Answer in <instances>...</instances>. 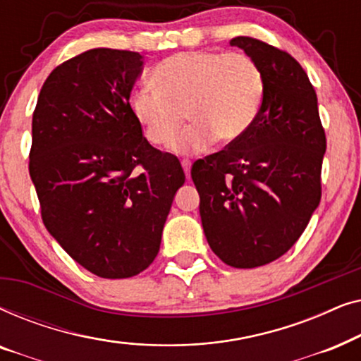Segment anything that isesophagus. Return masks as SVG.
<instances>
[{
	"mask_svg": "<svg viewBox=\"0 0 361 361\" xmlns=\"http://www.w3.org/2000/svg\"><path fill=\"white\" fill-rule=\"evenodd\" d=\"M182 167H184L187 179H190V162L189 161H182Z\"/></svg>",
	"mask_w": 361,
	"mask_h": 361,
	"instance_id": "obj_1",
	"label": "esophagus"
}]
</instances>
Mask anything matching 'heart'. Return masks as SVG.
Instances as JSON below:
<instances>
[{"label":"heart","instance_id":"heart-1","mask_svg":"<svg viewBox=\"0 0 361 361\" xmlns=\"http://www.w3.org/2000/svg\"><path fill=\"white\" fill-rule=\"evenodd\" d=\"M154 85L136 88L130 110L154 146H171L185 118L192 125L177 140L179 154L200 152L216 140L238 141L253 125L264 97V77L246 54L180 52L157 63Z\"/></svg>","mask_w":361,"mask_h":361}]
</instances>
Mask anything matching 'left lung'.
Here are the masks:
<instances>
[{
    "instance_id": "left-lung-1",
    "label": "left lung",
    "mask_w": 361,
    "mask_h": 361,
    "mask_svg": "<svg viewBox=\"0 0 361 361\" xmlns=\"http://www.w3.org/2000/svg\"><path fill=\"white\" fill-rule=\"evenodd\" d=\"M258 63L264 97L248 131L192 166L210 248L233 268H258L283 256L320 202L325 133L307 73L288 52L235 37Z\"/></svg>"
}]
</instances>
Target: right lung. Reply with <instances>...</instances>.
<instances>
[{"label":"right lung","instance_id":"obj_1","mask_svg":"<svg viewBox=\"0 0 361 361\" xmlns=\"http://www.w3.org/2000/svg\"><path fill=\"white\" fill-rule=\"evenodd\" d=\"M145 62L98 47L51 72L32 115L29 174L54 240L105 279L140 274L157 256L185 176L152 147L130 110Z\"/></svg>","mask_w":361,"mask_h":361}]
</instances>
